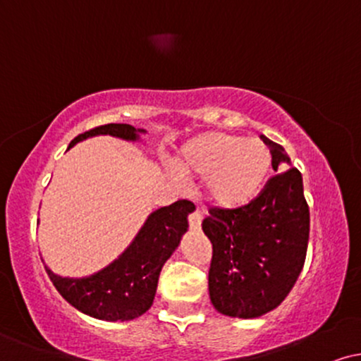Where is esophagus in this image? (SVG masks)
<instances>
[{"instance_id": "34e87169", "label": "esophagus", "mask_w": 361, "mask_h": 361, "mask_svg": "<svg viewBox=\"0 0 361 361\" xmlns=\"http://www.w3.org/2000/svg\"><path fill=\"white\" fill-rule=\"evenodd\" d=\"M188 224H190V227H192V229H195V231L200 229L202 215H200V212H198V210H195V212L188 215Z\"/></svg>"}]
</instances>
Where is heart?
Wrapping results in <instances>:
<instances>
[{"mask_svg": "<svg viewBox=\"0 0 361 361\" xmlns=\"http://www.w3.org/2000/svg\"><path fill=\"white\" fill-rule=\"evenodd\" d=\"M185 176L205 178L207 197L221 209H241L259 197L271 169V152L258 139L204 132L185 144L178 157Z\"/></svg>", "mask_w": 361, "mask_h": 361, "instance_id": "obj_1", "label": "heart"}]
</instances>
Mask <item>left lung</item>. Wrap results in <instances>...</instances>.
Instances as JSON below:
<instances>
[{
  "instance_id": "left-lung-1",
  "label": "left lung",
  "mask_w": 361,
  "mask_h": 361,
  "mask_svg": "<svg viewBox=\"0 0 361 361\" xmlns=\"http://www.w3.org/2000/svg\"><path fill=\"white\" fill-rule=\"evenodd\" d=\"M263 142L279 175L251 204L212 209L202 222L214 247L210 300L229 317L252 319L279 307L299 279L307 252L310 219L300 171L292 168L280 144L268 137Z\"/></svg>"
}]
</instances>
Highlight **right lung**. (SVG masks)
I'll return each instance as SVG.
<instances>
[{"label":"right lung","instance_id":"add662e5","mask_svg":"<svg viewBox=\"0 0 361 361\" xmlns=\"http://www.w3.org/2000/svg\"><path fill=\"white\" fill-rule=\"evenodd\" d=\"M142 134H146L144 128L128 123H109L80 134L71 140L69 149L94 135L139 142ZM193 210L195 205L188 200L161 207L149 214L127 250L100 271L82 279H69L45 267L49 279L57 292L86 316L111 322L142 316L154 300L161 268L188 231V215Z\"/></svg>","mask_w":361,"mask_h":361}]
</instances>
